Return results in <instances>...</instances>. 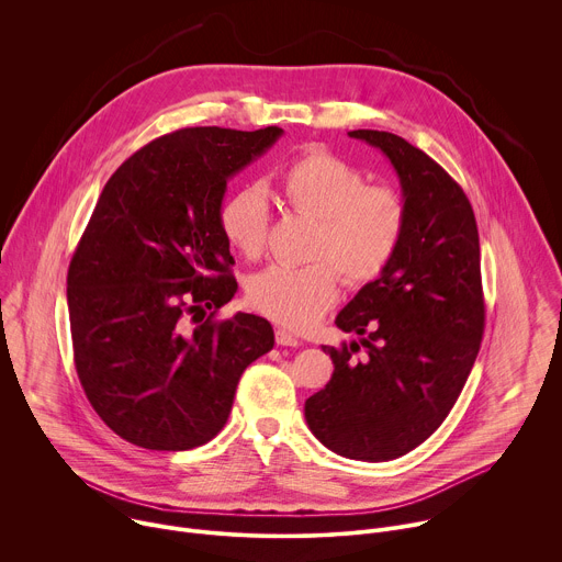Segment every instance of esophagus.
<instances>
[{"mask_svg": "<svg viewBox=\"0 0 562 562\" xmlns=\"http://www.w3.org/2000/svg\"><path fill=\"white\" fill-rule=\"evenodd\" d=\"M276 342H278L280 347H297V345H300V340H297L291 331H286V329H282V327L276 329Z\"/></svg>", "mask_w": 562, "mask_h": 562, "instance_id": "34e87169", "label": "esophagus"}]
</instances>
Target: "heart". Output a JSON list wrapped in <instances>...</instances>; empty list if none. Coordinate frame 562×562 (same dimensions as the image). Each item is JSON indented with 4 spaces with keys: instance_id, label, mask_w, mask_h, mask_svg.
Wrapping results in <instances>:
<instances>
[{
    "instance_id": "b5f03b06",
    "label": "heart",
    "mask_w": 562,
    "mask_h": 562,
    "mask_svg": "<svg viewBox=\"0 0 562 562\" xmlns=\"http://www.w3.org/2000/svg\"><path fill=\"white\" fill-rule=\"evenodd\" d=\"M284 204L317 220L311 243L315 262L276 265L249 280L251 304L280 325H315L338 300L340 271L367 284L393 262L407 233V204L395 189L369 184L367 176L329 150H308L280 176ZM271 209L260 187L233 191L220 209V228L231 249L247 260L262 258Z\"/></svg>"
}]
</instances>
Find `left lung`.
<instances>
[{
  "mask_svg": "<svg viewBox=\"0 0 562 562\" xmlns=\"http://www.w3.org/2000/svg\"><path fill=\"white\" fill-rule=\"evenodd\" d=\"M349 137L386 155L407 233L386 271L338 313V329L358 340L323 347L336 369L304 403V418L334 453L382 462L425 442L471 373L485 331L480 243L464 191L425 150L386 131Z\"/></svg>",
  "mask_w": 562,
  "mask_h": 562,
  "instance_id": "obj_1",
  "label": "left lung"
}]
</instances>
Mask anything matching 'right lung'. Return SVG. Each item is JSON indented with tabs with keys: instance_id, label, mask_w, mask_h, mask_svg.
Segmentation results:
<instances>
[{
	"instance_id": "1",
	"label": "right lung",
	"mask_w": 562,
	"mask_h": 562,
	"mask_svg": "<svg viewBox=\"0 0 562 562\" xmlns=\"http://www.w3.org/2000/svg\"><path fill=\"white\" fill-rule=\"evenodd\" d=\"M282 133L180 128L133 153L102 189L66 278L72 353L98 416L137 447L215 438L239 375L273 349L269 319L213 315L237 291L220 228L226 182Z\"/></svg>"
}]
</instances>
